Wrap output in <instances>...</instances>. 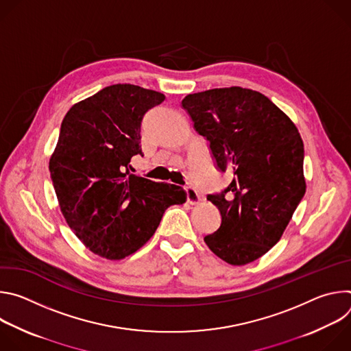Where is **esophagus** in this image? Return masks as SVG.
I'll return each mask as SVG.
<instances>
[{"instance_id":"obj_1","label":"esophagus","mask_w":351,"mask_h":351,"mask_svg":"<svg viewBox=\"0 0 351 351\" xmlns=\"http://www.w3.org/2000/svg\"><path fill=\"white\" fill-rule=\"evenodd\" d=\"M186 198H187V203L194 206V204H198L199 199H202V197H199L198 191L194 189V187H186Z\"/></svg>"}]
</instances>
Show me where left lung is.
Masks as SVG:
<instances>
[{
    "label": "left lung",
    "mask_w": 351,
    "mask_h": 351,
    "mask_svg": "<svg viewBox=\"0 0 351 351\" xmlns=\"http://www.w3.org/2000/svg\"><path fill=\"white\" fill-rule=\"evenodd\" d=\"M182 107L210 141L217 167L233 171L222 193L207 195L222 221L204 241L230 265L253 263L280 240L304 197L302 136L268 97L250 88L189 94ZM226 192L234 194L232 200L224 198Z\"/></svg>",
    "instance_id": "1"
}]
</instances>
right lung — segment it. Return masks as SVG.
Segmentation results:
<instances>
[{"label": "right lung", "instance_id": "1", "mask_svg": "<svg viewBox=\"0 0 351 351\" xmlns=\"http://www.w3.org/2000/svg\"><path fill=\"white\" fill-rule=\"evenodd\" d=\"M164 99L154 90L112 84L75 104L62 121L49 173L66 223L103 258L136 253L165 210L186 202L180 186L129 175L132 157L143 154V117Z\"/></svg>", "mask_w": 351, "mask_h": 351}]
</instances>
